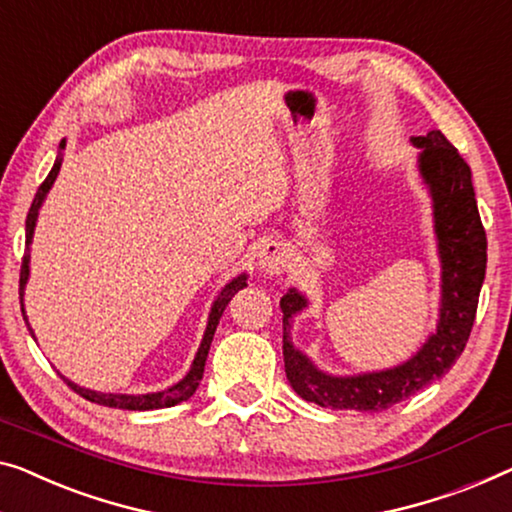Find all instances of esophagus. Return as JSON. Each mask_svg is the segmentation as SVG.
Listing matches in <instances>:
<instances>
[{
	"label": "esophagus",
	"instance_id": "obj_1",
	"mask_svg": "<svg viewBox=\"0 0 512 512\" xmlns=\"http://www.w3.org/2000/svg\"><path fill=\"white\" fill-rule=\"evenodd\" d=\"M289 253L280 241H266L257 253V266L259 271L269 273V276H278L287 269Z\"/></svg>",
	"mask_w": 512,
	"mask_h": 512
}]
</instances>
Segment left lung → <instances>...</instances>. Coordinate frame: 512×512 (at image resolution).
<instances>
[{"mask_svg": "<svg viewBox=\"0 0 512 512\" xmlns=\"http://www.w3.org/2000/svg\"><path fill=\"white\" fill-rule=\"evenodd\" d=\"M418 149V172L432 197L434 236L441 262V303L434 333L400 365L361 375H329L294 347L292 324L308 299L292 287L280 299L282 356L289 384L303 400L324 409L381 411L444 377L460 358L476 319L485 280L487 239L476 207L471 170L441 131L411 137Z\"/></svg>", "mask_w": 512, "mask_h": 512, "instance_id": "obj_1", "label": "left lung"}]
</instances>
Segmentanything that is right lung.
<instances>
[{
  "mask_svg": "<svg viewBox=\"0 0 512 512\" xmlns=\"http://www.w3.org/2000/svg\"><path fill=\"white\" fill-rule=\"evenodd\" d=\"M64 149H66V140L59 142V151H57V158H55V165H52V170L45 181L38 186L36 190V197L32 202V209L27 213V223H25V257H22V266H20V305H22V317H25L27 322V315H25V287H27V280H29V246H32V239H34V230H36V220H38V211H41L45 197H48L52 183H55L57 174H59V167H61V160H64ZM248 276L246 273H241V276L232 278L227 285L220 289V294L216 296V301L211 305V312H209V322H207V329H204L202 335V342H200V349H197V354L193 358V363H190V370L186 372V377L179 379L177 384H172L170 388H165V391H156V393H144V395H126V393H98V391H91V388H82L78 384H73V381H68L66 377V384L73 388L75 393L82 395V398L89 400V402H96V404H103V407H114V409H128V411H147V409H165V407H174V404H179L183 400H188L190 395L197 391V386H200L202 375H204V363H207V356H209V347H211V340H213V333H216V326L220 322V317H223V312L227 308V303L232 301V296L239 292L248 285ZM27 329L32 333V338L36 340V335L32 331V326L27 322Z\"/></svg>",
  "mask_w": 512,
  "mask_h": 512,
  "instance_id": "add662e5",
  "label": "right lung"
}]
</instances>
